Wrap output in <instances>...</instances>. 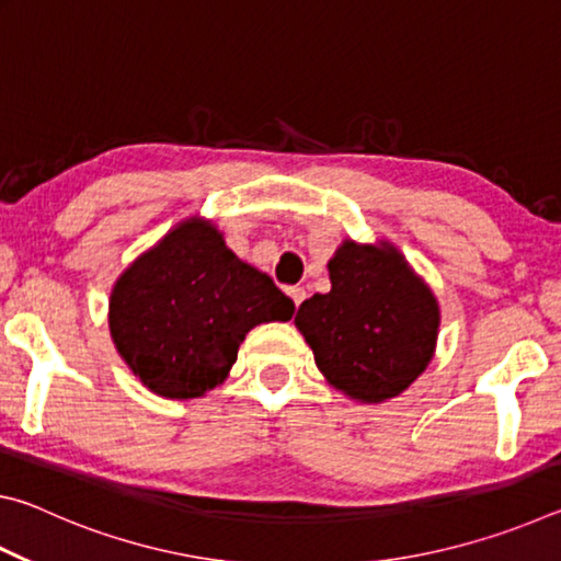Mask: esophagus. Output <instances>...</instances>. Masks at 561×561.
Segmentation results:
<instances>
[{
	"mask_svg": "<svg viewBox=\"0 0 561 561\" xmlns=\"http://www.w3.org/2000/svg\"><path fill=\"white\" fill-rule=\"evenodd\" d=\"M287 294L291 297L294 307H297V309H299V304H301L304 299H307V291H304V287H289V289H287Z\"/></svg>",
	"mask_w": 561,
	"mask_h": 561,
	"instance_id": "34e87169",
	"label": "esophagus"
}]
</instances>
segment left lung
Segmentation results:
<instances>
[{
	"label": "left lung",
	"mask_w": 561,
	"mask_h": 561,
	"mask_svg": "<svg viewBox=\"0 0 561 561\" xmlns=\"http://www.w3.org/2000/svg\"><path fill=\"white\" fill-rule=\"evenodd\" d=\"M331 291L299 307L294 324L327 381L364 403L403 393L431 364L440 309L393 244L346 240L329 262Z\"/></svg>",
	"instance_id": "obj_1"
}]
</instances>
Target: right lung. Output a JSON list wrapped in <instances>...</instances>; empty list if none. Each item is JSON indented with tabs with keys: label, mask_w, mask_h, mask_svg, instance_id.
I'll list each match as a JSON object with an SVG mask.
<instances>
[{
	"label": "right lung",
	"mask_w": 561,
	"mask_h": 561,
	"mask_svg": "<svg viewBox=\"0 0 561 561\" xmlns=\"http://www.w3.org/2000/svg\"><path fill=\"white\" fill-rule=\"evenodd\" d=\"M294 301L237 260L210 222L190 220L113 284L108 327L121 358L150 391L197 398L220 386L244 334L289 321Z\"/></svg>",
	"instance_id": "obj_1"
}]
</instances>
